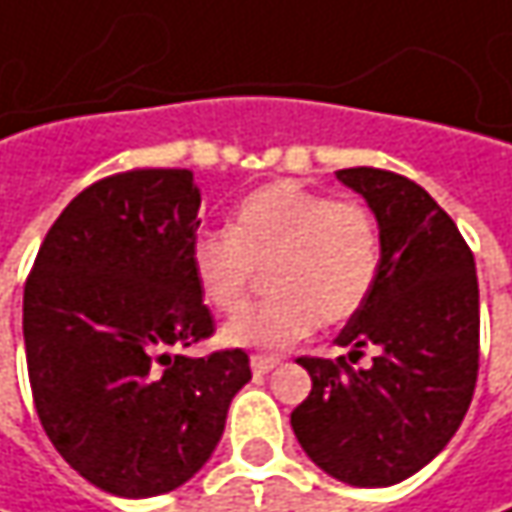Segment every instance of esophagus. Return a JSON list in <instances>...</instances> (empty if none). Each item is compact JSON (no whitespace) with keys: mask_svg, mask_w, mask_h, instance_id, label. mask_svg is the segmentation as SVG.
<instances>
[{"mask_svg":"<svg viewBox=\"0 0 512 512\" xmlns=\"http://www.w3.org/2000/svg\"><path fill=\"white\" fill-rule=\"evenodd\" d=\"M276 364H279V359H270V356H253V359H250V367H253L256 376H265V373H270Z\"/></svg>","mask_w":512,"mask_h":512,"instance_id":"esophagus-1","label":"esophagus"}]
</instances>
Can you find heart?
<instances>
[{
	"instance_id": "obj_1",
	"label": "heart",
	"mask_w": 512,
	"mask_h": 512,
	"mask_svg": "<svg viewBox=\"0 0 512 512\" xmlns=\"http://www.w3.org/2000/svg\"><path fill=\"white\" fill-rule=\"evenodd\" d=\"M190 267L219 313L245 305L256 270H267L273 299L230 319L222 342L273 356L307 339L319 319L342 325L367 305L382 270V236L362 202L282 179L247 193L225 233L199 236Z\"/></svg>"
}]
</instances>
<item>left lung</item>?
<instances>
[{"label":"left lung","instance_id":"left-lung-1","mask_svg":"<svg viewBox=\"0 0 512 512\" xmlns=\"http://www.w3.org/2000/svg\"><path fill=\"white\" fill-rule=\"evenodd\" d=\"M382 236L367 305L336 336L347 356L296 362L313 390L290 413L310 462L353 487H390L433 462L459 430L479 376V279L456 222L399 173L336 170ZM364 346L367 368L349 363ZM350 358L349 363L346 359Z\"/></svg>","mask_w":512,"mask_h":512}]
</instances>
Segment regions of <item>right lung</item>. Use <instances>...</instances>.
<instances>
[{"label":"right lung","instance_id":"right-lung-1","mask_svg":"<svg viewBox=\"0 0 512 512\" xmlns=\"http://www.w3.org/2000/svg\"><path fill=\"white\" fill-rule=\"evenodd\" d=\"M199 207L190 170L99 179L53 222L25 282L39 422L82 479L122 499L193 479L250 382L239 347L182 353L213 333L190 267Z\"/></svg>","mask_w":512,"mask_h":512}]
</instances>
